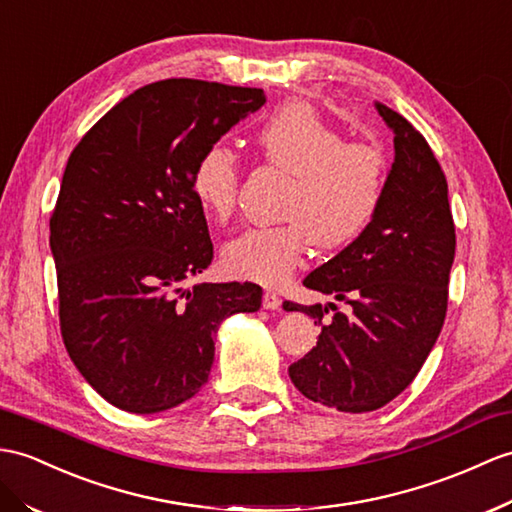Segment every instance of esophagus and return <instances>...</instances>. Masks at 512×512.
<instances>
[{"label": "esophagus", "mask_w": 512, "mask_h": 512, "mask_svg": "<svg viewBox=\"0 0 512 512\" xmlns=\"http://www.w3.org/2000/svg\"><path fill=\"white\" fill-rule=\"evenodd\" d=\"M280 306H282V299L273 291H265V295H263V308L265 310H280Z\"/></svg>", "instance_id": "obj_1"}]
</instances>
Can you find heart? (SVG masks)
<instances>
[{"label":"heart","mask_w":512,"mask_h":512,"mask_svg":"<svg viewBox=\"0 0 512 512\" xmlns=\"http://www.w3.org/2000/svg\"><path fill=\"white\" fill-rule=\"evenodd\" d=\"M256 139L271 165L293 176L282 208L286 223L241 232L221 258L234 278L280 286L304 265L310 241L341 249L367 230L384 197L386 156L373 143H345L343 132L306 102L278 108ZM239 178L232 149L215 143L197 158L191 186L208 215L226 219Z\"/></svg>","instance_id":"heart-1"}]
</instances>
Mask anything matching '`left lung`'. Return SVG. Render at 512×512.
I'll list each match as a JSON object with an SVG mask.
<instances>
[{
  "label": "left lung",
  "mask_w": 512,
  "mask_h": 512,
  "mask_svg": "<svg viewBox=\"0 0 512 512\" xmlns=\"http://www.w3.org/2000/svg\"><path fill=\"white\" fill-rule=\"evenodd\" d=\"M376 110L395 147L382 204L356 241L304 278L347 310L284 304L321 323L317 345L289 367L291 382L341 413L382 408L415 380L443 328L456 249L447 182L430 145L400 112L380 102Z\"/></svg>",
  "instance_id": "obj_1"
}]
</instances>
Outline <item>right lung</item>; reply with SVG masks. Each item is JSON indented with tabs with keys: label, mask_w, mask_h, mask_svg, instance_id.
I'll list each match as a JSON object with an SVG mask.
<instances>
[{
	"label": "right lung",
	"mask_w": 512,
	"mask_h": 512,
	"mask_svg": "<svg viewBox=\"0 0 512 512\" xmlns=\"http://www.w3.org/2000/svg\"><path fill=\"white\" fill-rule=\"evenodd\" d=\"M263 89L204 80L147 84L73 149L49 219L60 332L106 402L136 415L178 406L208 382L223 319L256 313L252 282H195L210 260L197 158L263 108Z\"/></svg>",
	"instance_id": "obj_1"
}]
</instances>
